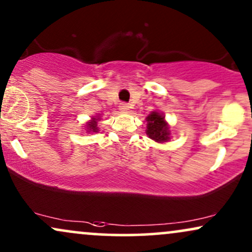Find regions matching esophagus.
I'll use <instances>...</instances> for the list:
<instances>
[{"label":"esophagus","instance_id":"1","mask_svg":"<svg viewBox=\"0 0 252 252\" xmlns=\"http://www.w3.org/2000/svg\"><path fill=\"white\" fill-rule=\"evenodd\" d=\"M119 107H120L121 111H128V109H129V106H128V103H126V102H121Z\"/></svg>","mask_w":252,"mask_h":252}]
</instances>
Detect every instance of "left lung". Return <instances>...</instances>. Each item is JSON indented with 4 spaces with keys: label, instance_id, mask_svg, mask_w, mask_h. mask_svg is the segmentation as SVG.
Here are the masks:
<instances>
[{
    "label": "left lung",
    "instance_id": "8db88e82",
    "mask_svg": "<svg viewBox=\"0 0 252 252\" xmlns=\"http://www.w3.org/2000/svg\"><path fill=\"white\" fill-rule=\"evenodd\" d=\"M146 134L149 138L153 139L158 143H164L170 139V131H168L167 124L165 123L164 117L158 112H152L147 117V129Z\"/></svg>",
    "mask_w": 252,
    "mask_h": 252
}]
</instances>
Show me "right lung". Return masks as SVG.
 Returning <instances> with one entry per match:
<instances>
[{
  "instance_id": "1",
  "label": "right lung",
  "mask_w": 252,
  "mask_h": 252,
  "mask_svg": "<svg viewBox=\"0 0 252 252\" xmlns=\"http://www.w3.org/2000/svg\"><path fill=\"white\" fill-rule=\"evenodd\" d=\"M96 121L97 119H93L91 121L90 124H88L87 128L88 131H92V132H97V125H96Z\"/></svg>"
}]
</instances>
